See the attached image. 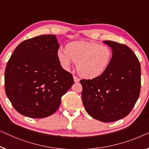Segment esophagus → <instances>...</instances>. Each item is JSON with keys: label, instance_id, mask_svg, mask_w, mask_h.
Listing matches in <instances>:
<instances>
[{"label": "esophagus", "instance_id": "34e87169", "mask_svg": "<svg viewBox=\"0 0 149 149\" xmlns=\"http://www.w3.org/2000/svg\"><path fill=\"white\" fill-rule=\"evenodd\" d=\"M74 80L75 82H78L79 81V79L76 76H74Z\"/></svg>", "mask_w": 149, "mask_h": 149}]
</instances>
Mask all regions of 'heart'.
Wrapping results in <instances>:
<instances>
[{
	"label": "heart",
	"mask_w": 149,
	"mask_h": 149,
	"mask_svg": "<svg viewBox=\"0 0 149 149\" xmlns=\"http://www.w3.org/2000/svg\"><path fill=\"white\" fill-rule=\"evenodd\" d=\"M57 56L62 67L70 70L77 62V70L82 76L88 79L100 76L109 67L112 52L109 47L89 41H73L67 49L59 47Z\"/></svg>",
	"instance_id": "1"
}]
</instances>
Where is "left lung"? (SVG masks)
Here are the masks:
<instances>
[{"instance_id":"1","label":"left lung","mask_w":149,"mask_h":149,"mask_svg":"<svg viewBox=\"0 0 149 149\" xmlns=\"http://www.w3.org/2000/svg\"><path fill=\"white\" fill-rule=\"evenodd\" d=\"M103 42L112 49V61L100 76L81 79V99L91 116L111 123L127 116L136 104L141 91V64L128 46Z\"/></svg>"}]
</instances>
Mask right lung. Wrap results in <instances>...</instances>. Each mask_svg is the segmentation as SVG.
Instances as JSON below:
<instances>
[{"label":"right lung","mask_w":149,"mask_h":149,"mask_svg":"<svg viewBox=\"0 0 149 149\" xmlns=\"http://www.w3.org/2000/svg\"><path fill=\"white\" fill-rule=\"evenodd\" d=\"M54 35L25 40L11 55L4 72V87L15 109L24 116L42 118L58 109L61 97L74 84L62 68Z\"/></svg>","instance_id":"1"}]
</instances>
